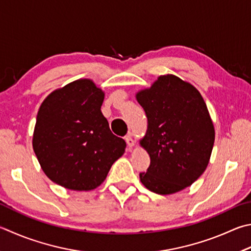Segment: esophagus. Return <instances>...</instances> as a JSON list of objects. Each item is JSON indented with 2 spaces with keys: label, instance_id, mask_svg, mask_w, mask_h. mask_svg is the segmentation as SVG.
I'll use <instances>...</instances> for the list:
<instances>
[{
  "label": "esophagus",
  "instance_id": "obj_1",
  "mask_svg": "<svg viewBox=\"0 0 251 251\" xmlns=\"http://www.w3.org/2000/svg\"><path fill=\"white\" fill-rule=\"evenodd\" d=\"M125 140L127 143V146L128 147H134L135 146V140H134V137H133V133H128L126 136H125Z\"/></svg>",
  "mask_w": 251,
  "mask_h": 251
}]
</instances>
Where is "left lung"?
I'll return each mask as SVG.
<instances>
[{"mask_svg": "<svg viewBox=\"0 0 251 251\" xmlns=\"http://www.w3.org/2000/svg\"><path fill=\"white\" fill-rule=\"evenodd\" d=\"M136 100L148 120L139 144L150 157L140 181L151 192L168 195L197 181L206 167L215 129L198 89L173 75H160Z\"/></svg>", "mask_w": 251, "mask_h": 251, "instance_id": "obj_1", "label": "left lung"}]
</instances>
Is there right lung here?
<instances>
[{"label": "right lung", "mask_w": 251, "mask_h": 251, "mask_svg": "<svg viewBox=\"0 0 251 251\" xmlns=\"http://www.w3.org/2000/svg\"><path fill=\"white\" fill-rule=\"evenodd\" d=\"M104 92L90 79H79L44 100L36 118L33 148L50 180L74 191H91L106 179L125 152L101 112Z\"/></svg>", "instance_id": "right-lung-1"}]
</instances>
